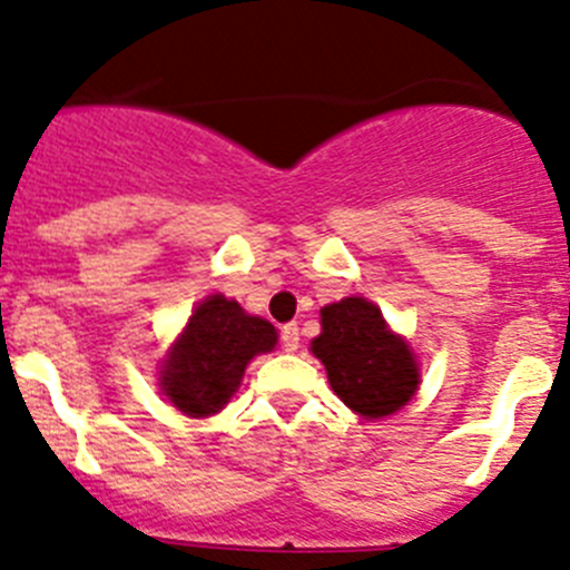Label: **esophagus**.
Masks as SVG:
<instances>
[{"label": "esophagus", "instance_id": "obj_1", "mask_svg": "<svg viewBox=\"0 0 570 570\" xmlns=\"http://www.w3.org/2000/svg\"><path fill=\"white\" fill-rule=\"evenodd\" d=\"M281 345H284V351H297V345H301V328H297V323L281 326Z\"/></svg>", "mask_w": 570, "mask_h": 570}]
</instances>
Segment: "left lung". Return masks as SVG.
I'll return each mask as SVG.
<instances>
[{
  "instance_id": "8db88e82",
  "label": "left lung",
  "mask_w": 570,
  "mask_h": 570,
  "mask_svg": "<svg viewBox=\"0 0 570 570\" xmlns=\"http://www.w3.org/2000/svg\"><path fill=\"white\" fill-rule=\"evenodd\" d=\"M312 354L326 365L334 393L365 419L396 413L419 387V365L405 340L391 334L365 297H343L321 309Z\"/></svg>"
}]
</instances>
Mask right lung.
Listing matches in <instances>:
<instances>
[{"instance_id":"1","label":"right lung","mask_w":570,"mask_h":570,"mask_svg":"<svg viewBox=\"0 0 570 570\" xmlns=\"http://www.w3.org/2000/svg\"><path fill=\"white\" fill-rule=\"evenodd\" d=\"M273 323L249 317L236 301L210 295L196 306L183 337L163 365L165 396L188 416H210L230 402L255 354L273 351Z\"/></svg>"}]
</instances>
